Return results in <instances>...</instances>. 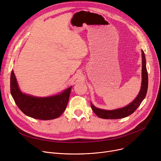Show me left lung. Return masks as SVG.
Listing matches in <instances>:
<instances>
[{
  "mask_svg": "<svg viewBox=\"0 0 161 161\" xmlns=\"http://www.w3.org/2000/svg\"><path fill=\"white\" fill-rule=\"evenodd\" d=\"M142 84L138 96L129 104L125 107L117 108L112 110H107L95 107L91 103V108L94 113L100 118L106 119H121L130 115L135 112V110L140 105L143 99L145 98L148 87V74L146 69V61L144 52L142 50Z\"/></svg>",
  "mask_w": 161,
  "mask_h": 161,
  "instance_id": "left-lung-1",
  "label": "left lung"
}]
</instances>
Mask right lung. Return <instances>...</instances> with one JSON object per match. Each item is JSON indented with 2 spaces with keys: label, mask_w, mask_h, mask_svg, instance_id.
Wrapping results in <instances>:
<instances>
[{
  "label": "right lung",
  "mask_w": 161,
  "mask_h": 161,
  "mask_svg": "<svg viewBox=\"0 0 161 161\" xmlns=\"http://www.w3.org/2000/svg\"><path fill=\"white\" fill-rule=\"evenodd\" d=\"M72 86L55 95L38 97L25 94L20 90L15 74L10 76V92L16 105L26 115L40 120L54 119L66 109Z\"/></svg>",
  "instance_id": "obj_1"
}]
</instances>
